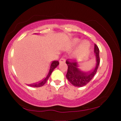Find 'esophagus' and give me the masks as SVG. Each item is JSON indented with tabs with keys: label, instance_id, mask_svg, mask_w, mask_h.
Listing matches in <instances>:
<instances>
[{
	"label": "esophagus",
	"instance_id": "obj_1",
	"mask_svg": "<svg viewBox=\"0 0 121 121\" xmlns=\"http://www.w3.org/2000/svg\"><path fill=\"white\" fill-rule=\"evenodd\" d=\"M66 62V60L64 58V57H61V58L60 59V61H59V62L60 64H62V63H65Z\"/></svg>",
	"mask_w": 121,
	"mask_h": 121
}]
</instances>
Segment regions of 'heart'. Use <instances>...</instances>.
Instances as JSON below:
<instances>
[{
  "instance_id": "heart-1",
  "label": "heart",
  "mask_w": 121,
  "mask_h": 121,
  "mask_svg": "<svg viewBox=\"0 0 121 121\" xmlns=\"http://www.w3.org/2000/svg\"><path fill=\"white\" fill-rule=\"evenodd\" d=\"M80 41V40L78 39H74L72 41V46H75L76 45H78V43ZM90 47V43L87 41H83L80 44L79 47L76 50L75 52V55L77 57H81L85 56L88 53L89 51Z\"/></svg>"
}]
</instances>
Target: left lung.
<instances>
[{"label": "left lung", "mask_w": 121, "mask_h": 121, "mask_svg": "<svg viewBox=\"0 0 121 121\" xmlns=\"http://www.w3.org/2000/svg\"><path fill=\"white\" fill-rule=\"evenodd\" d=\"M94 53H95L96 64L93 70L89 72H83L80 70L78 67V63L74 61L66 60V64L68 66V70L66 78L74 86L81 87L87 85L94 78L98 69L99 64V49L97 46L95 44Z\"/></svg>", "instance_id": "8db88e82"}]
</instances>
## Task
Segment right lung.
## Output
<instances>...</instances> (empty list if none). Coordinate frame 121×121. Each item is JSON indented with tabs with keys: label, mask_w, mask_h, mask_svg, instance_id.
Segmentation results:
<instances>
[{
	"label": "right lung",
	"mask_w": 121,
	"mask_h": 121,
	"mask_svg": "<svg viewBox=\"0 0 121 121\" xmlns=\"http://www.w3.org/2000/svg\"><path fill=\"white\" fill-rule=\"evenodd\" d=\"M59 65V62L58 61H54L52 62V64L51 65V67H50V69H49L48 74L46 76V78L43 80V81H40L39 82H38V83H33V84H30V85H28V86H30V87H41V86H43L46 83L48 79V78H49V76L52 74V73L53 71V70L56 67L58 66Z\"/></svg>",
	"instance_id": "obj_1"
}]
</instances>
